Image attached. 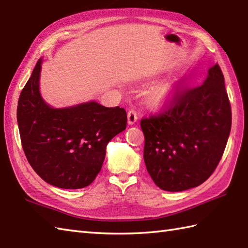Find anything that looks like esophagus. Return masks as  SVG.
I'll use <instances>...</instances> for the list:
<instances>
[{
    "label": "esophagus",
    "instance_id": "esophagus-1",
    "mask_svg": "<svg viewBox=\"0 0 248 248\" xmlns=\"http://www.w3.org/2000/svg\"><path fill=\"white\" fill-rule=\"evenodd\" d=\"M127 121L129 125H134L138 121V114L135 110H130L127 113Z\"/></svg>",
    "mask_w": 248,
    "mask_h": 248
}]
</instances>
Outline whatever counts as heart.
<instances>
[{"label":"heart","mask_w":248,"mask_h":248,"mask_svg":"<svg viewBox=\"0 0 248 248\" xmlns=\"http://www.w3.org/2000/svg\"><path fill=\"white\" fill-rule=\"evenodd\" d=\"M172 99V89L168 85H162L156 87L150 94V101L152 103L159 107H166L171 102Z\"/></svg>","instance_id":"obj_1"}]
</instances>
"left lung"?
<instances>
[{
	"mask_svg": "<svg viewBox=\"0 0 248 248\" xmlns=\"http://www.w3.org/2000/svg\"><path fill=\"white\" fill-rule=\"evenodd\" d=\"M144 161L155 185L183 191L205 182L224 153L232 109L220 66L208 69L202 85L178 94L159 116L143 119Z\"/></svg>",
	"mask_w": 248,
	"mask_h": 248,
	"instance_id": "left-lung-1",
	"label": "left lung"
}]
</instances>
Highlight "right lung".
<instances>
[{
    "instance_id": "1",
    "label": "right lung",
    "mask_w": 248,
    "mask_h": 248,
    "mask_svg": "<svg viewBox=\"0 0 248 248\" xmlns=\"http://www.w3.org/2000/svg\"><path fill=\"white\" fill-rule=\"evenodd\" d=\"M43 59L33 68L17 103L22 146L33 170L45 182L78 189L93 182L105 159L106 146L126 128L124 108L95 101L54 108L40 93Z\"/></svg>"
}]
</instances>
